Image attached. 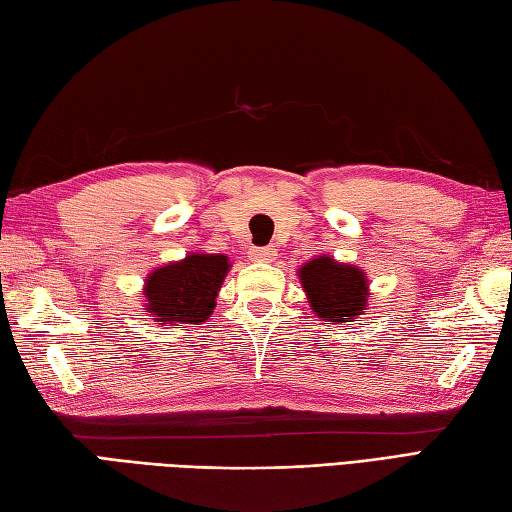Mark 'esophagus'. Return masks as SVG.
Instances as JSON below:
<instances>
[{"instance_id":"1","label":"esophagus","mask_w":512,"mask_h":512,"mask_svg":"<svg viewBox=\"0 0 512 512\" xmlns=\"http://www.w3.org/2000/svg\"><path fill=\"white\" fill-rule=\"evenodd\" d=\"M275 257H277L275 246H253L250 248V259H253V262H273Z\"/></svg>"}]
</instances>
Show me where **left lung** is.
<instances>
[{"label": "left lung", "mask_w": 512, "mask_h": 512, "mask_svg": "<svg viewBox=\"0 0 512 512\" xmlns=\"http://www.w3.org/2000/svg\"><path fill=\"white\" fill-rule=\"evenodd\" d=\"M299 279L310 310L321 321L347 323L367 310L369 281L361 268L319 255L299 268Z\"/></svg>", "instance_id": "left-lung-1"}]
</instances>
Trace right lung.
Segmentation results:
<instances>
[{
	"instance_id": "obj_1",
	"label": "right lung",
	"mask_w": 512,
	"mask_h": 512,
	"mask_svg": "<svg viewBox=\"0 0 512 512\" xmlns=\"http://www.w3.org/2000/svg\"><path fill=\"white\" fill-rule=\"evenodd\" d=\"M228 268L226 255L189 253L180 262L151 270L143 288L145 310L162 323H204L215 310Z\"/></svg>"
}]
</instances>
